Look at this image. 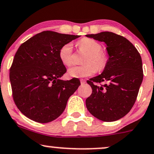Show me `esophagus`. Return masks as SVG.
<instances>
[{
  "label": "esophagus",
  "instance_id": "1",
  "mask_svg": "<svg viewBox=\"0 0 154 154\" xmlns=\"http://www.w3.org/2000/svg\"><path fill=\"white\" fill-rule=\"evenodd\" d=\"M80 82H81V84H85V83H86V80H85V79H80Z\"/></svg>",
  "mask_w": 154,
  "mask_h": 154
}]
</instances>
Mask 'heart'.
Returning a JSON list of instances; mask_svg holds the SVG:
<instances>
[{
    "mask_svg": "<svg viewBox=\"0 0 154 154\" xmlns=\"http://www.w3.org/2000/svg\"><path fill=\"white\" fill-rule=\"evenodd\" d=\"M79 50L86 53L83 66H75L68 69L70 77L80 78L93 75L96 70L102 71L105 68L108 57L105 51H102V46L99 42L91 38H82L77 43ZM59 57L64 65L69 66L72 64V45L66 43L60 48Z\"/></svg>",
    "mask_w": 154,
    "mask_h": 154,
    "instance_id": "heart-1",
    "label": "heart"
}]
</instances>
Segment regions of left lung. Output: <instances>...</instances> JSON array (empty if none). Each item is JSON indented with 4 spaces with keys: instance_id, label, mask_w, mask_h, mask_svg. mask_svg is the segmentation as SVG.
<instances>
[{
    "instance_id": "8db88e82",
    "label": "left lung",
    "mask_w": 154,
    "mask_h": 154,
    "mask_svg": "<svg viewBox=\"0 0 154 154\" xmlns=\"http://www.w3.org/2000/svg\"><path fill=\"white\" fill-rule=\"evenodd\" d=\"M86 36L105 42L108 54L102 74L87 81L92 92L86 107L97 119L116 121L128 113L136 100L143 77L141 57L133 44L120 35L104 31Z\"/></svg>"
}]
</instances>
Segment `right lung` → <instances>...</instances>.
Segmentation results:
<instances>
[{"label": "right lung", "mask_w": 154, "mask_h": 154, "mask_svg": "<svg viewBox=\"0 0 154 154\" xmlns=\"http://www.w3.org/2000/svg\"><path fill=\"white\" fill-rule=\"evenodd\" d=\"M78 35L45 31L20 46L10 69L15 104L24 116L41 123L57 119L80 82L60 79L66 72L59 57L64 44Z\"/></svg>", "instance_id": "obj_1"}]
</instances>
